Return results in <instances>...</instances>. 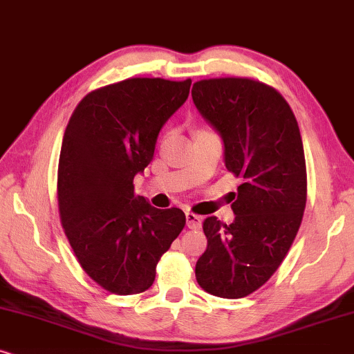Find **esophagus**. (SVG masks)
<instances>
[{
  "label": "esophagus",
  "mask_w": 354,
  "mask_h": 354,
  "mask_svg": "<svg viewBox=\"0 0 354 354\" xmlns=\"http://www.w3.org/2000/svg\"><path fill=\"white\" fill-rule=\"evenodd\" d=\"M186 223H187V228L199 230L202 225V216L192 214V212H186Z\"/></svg>",
  "instance_id": "esophagus-1"
}]
</instances>
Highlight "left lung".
<instances>
[{
    "mask_svg": "<svg viewBox=\"0 0 354 354\" xmlns=\"http://www.w3.org/2000/svg\"><path fill=\"white\" fill-rule=\"evenodd\" d=\"M191 93L223 139L226 168L243 180L233 223L216 216L202 223L207 249L196 279L218 298H244L277 272L303 220L308 174L299 126L281 93L256 79H202Z\"/></svg>",
    "mask_w": 354,
    "mask_h": 354,
    "instance_id": "obj_1",
    "label": "left lung"
}]
</instances>
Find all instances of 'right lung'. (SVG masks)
I'll list each match as a JSON object with an SVG mask.
<instances>
[{
  "label": "right lung",
  "instance_id": "add662e5",
  "mask_svg": "<svg viewBox=\"0 0 354 354\" xmlns=\"http://www.w3.org/2000/svg\"><path fill=\"white\" fill-rule=\"evenodd\" d=\"M191 79L131 77L88 92L66 126L58 209L84 272L113 295H138L186 225L181 209H155L134 192L162 126L186 102Z\"/></svg>",
  "mask_w": 354,
  "mask_h": 354
}]
</instances>
